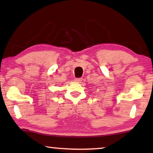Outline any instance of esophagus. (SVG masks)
Returning <instances> with one entry per match:
<instances>
[{"instance_id":"obj_1","label":"esophagus","mask_w":153,"mask_h":153,"mask_svg":"<svg viewBox=\"0 0 153 153\" xmlns=\"http://www.w3.org/2000/svg\"><path fill=\"white\" fill-rule=\"evenodd\" d=\"M82 80V78H80V77H78V78H76L75 79V81L76 82H81Z\"/></svg>"}]
</instances>
